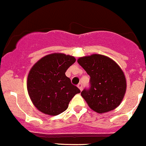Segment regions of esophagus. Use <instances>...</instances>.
I'll use <instances>...</instances> for the list:
<instances>
[{"label":"esophagus","instance_id":"1","mask_svg":"<svg viewBox=\"0 0 146 146\" xmlns=\"http://www.w3.org/2000/svg\"><path fill=\"white\" fill-rule=\"evenodd\" d=\"M77 87H78V88L80 89V90H82V89H83V86H82V83H79L78 84V85H77Z\"/></svg>","mask_w":146,"mask_h":146}]
</instances>
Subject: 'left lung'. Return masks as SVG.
Here are the masks:
<instances>
[{"mask_svg":"<svg viewBox=\"0 0 146 146\" xmlns=\"http://www.w3.org/2000/svg\"><path fill=\"white\" fill-rule=\"evenodd\" d=\"M77 62L90 77V87L81 92L89 107L98 113H104L119 106L127 86L124 73L116 62L96 54L80 57Z\"/></svg>","mask_w":146,"mask_h":146,"instance_id":"left-lung-1","label":"left lung"}]
</instances>
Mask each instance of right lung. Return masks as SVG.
<instances>
[{"label":"right lung","instance_id":"1","mask_svg":"<svg viewBox=\"0 0 146 146\" xmlns=\"http://www.w3.org/2000/svg\"><path fill=\"white\" fill-rule=\"evenodd\" d=\"M74 56L54 53L38 60L29 73L27 90L36 108L48 115H57L66 110L73 97L80 92L65 75L75 62Z\"/></svg>","mask_w":146,"mask_h":146}]
</instances>
